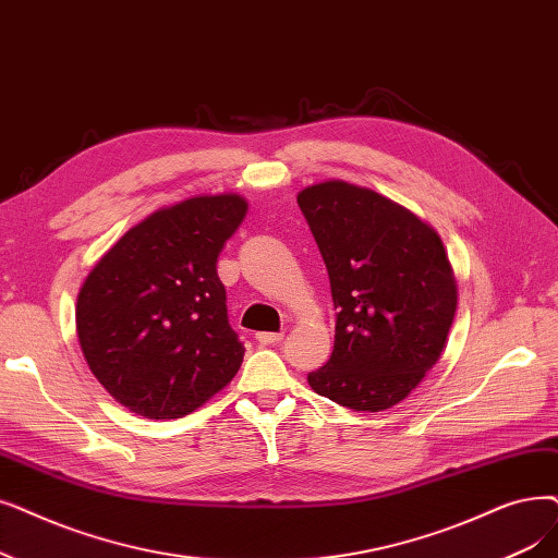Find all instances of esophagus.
Segmentation results:
<instances>
[{"instance_id": "1", "label": "esophagus", "mask_w": 558, "mask_h": 558, "mask_svg": "<svg viewBox=\"0 0 558 558\" xmlns=\"http://www.w3.org/2000/svg\"><path fill=\"white\" fill-rule=\"evenodd\" d=\"M282 332H257V342L259 344H278L282 342Z\"/></svg>"}]
</instances>
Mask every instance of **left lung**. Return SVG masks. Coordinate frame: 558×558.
<instances>
[{"label":"left lung","instance_id":"1","mask_svg":"<svg viewBox=\"0 0 558 558\" xmlns=\"http://www.w3.org/2000/svg\"><path fill=\"white\" fill-rule=\"evenodd\" d=\"M296 201L337 307L332 355L307 383L353 410L392 408L447 344L458 289L442 239L410 209L342 180L305 186Z\"/></svg>","mask_w":558,"mask_h":558}]
</instances>
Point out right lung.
<instances>
[{
  "label": "right lung",
  "mask_w": 558,
  "mask_h": 558,
  "mask_svg": "<svg viewBox=\"0 0 558 558\" xmlns=\"http://www.w3.org/2000/svg\"><path fill=\"white\" fill-rule=\"evenodd\" d=\"M248 203L196 196L153 211L93 266L77 296V337L93 376L132 413L178 420L234 378L244 344L216 274Z\"/></svg>",
  "instance_id": "right-lung-1"
}]
</instances>
